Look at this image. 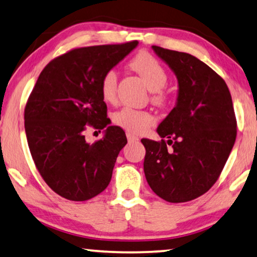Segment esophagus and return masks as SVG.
<instances>
[{"instance_id":"esophagus-1","label":"esophagus","mask_w":257,"mask_h":257,"mask_svg":"<svg viewBox=\"0 0 257 257\" xmlns=\"http://www.w3.org/2000/svg\"><path fill=\"white\" fill-rule=\"evenodd\" d=\"M127 138H128L129 143H135V142L140 141V138L136 137L135 135H133V134H130V133H127Z\"/></svg>"}]
</instances>
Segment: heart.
<instances>
[{
  "label": "heart",
  "instance_id": "heart-1",
  "mask_svg": "<svg viewBox=\"0 0 257 257\" xmlns=\"http://www.w3.org/2000/svg\"><path fill=\"white\" fill-rule=\"evenodd\" d=\"M130 66L144 80L145 84L153 91V100L162 103L165 95L161 89L167 84L168 75L164 66L150 54H140L133 59ZM117 88V73L114 70L105 72L100 80V93L106 103H115ZM112 120L116 125L130 134H142L154 124L156 119L152 114L145 111H138L132 107H122L114 112Z\"/></svg>",
  "mask_w": 257,
  "mask_h": 257
}]
</instances>
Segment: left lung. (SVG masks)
I'll use <instances>...</instances> for the list:
<instances>
[{
    "instance_id": "obj_1",
    "label": "left lung",
    "mask_w": 257,
    "mask_h": 257,
    "mask_svg": "<svg viewBox=\"0 0 257 257\" xmlns=\"http://www.w3.org/2000/svg\"><path fill=\"white\" fill-rule=\"evenodd\" d=\"M178 82L175 107L157 132L167 143L142 140L144 173L154 193L168 202H186L217 181L237 136L229 88L216 72L186 52L152 46ZM172 149H166V144Z\"/></svg>"
}]
</instances>
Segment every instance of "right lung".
Here are the masks:
<instances>
[{
  "mask_svg": "<svg viewBox=\"0 0 257 257\" xmlns=\"http://www.w3.org/2000/svg\"><path fill=\"white\" fill-rule=\"evenodd\" d=\"M137 46L133 41L74 49L41 72L25 107V132L36 168L60 197L89 200L111 182L127 137L120 127L108 125L100 80ZM89 126L105 128L104 137L88 144Z\"/></svg>",
  "mask_w": 257,
  "mask_h": 257,
  "instance_id": "obj_1",
  "label": "right lung"
}]
</instances>
